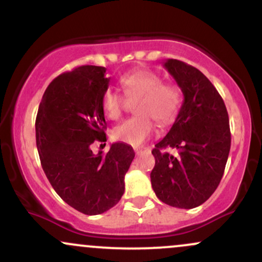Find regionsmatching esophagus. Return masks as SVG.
Listing matches in <instances>:
<instances>
[{
	"instance_id": "obj_1",
	"label": "esophagus",
	"mask_w": 262,
	"mask_h": 262,
	"mask_svg": "<svg viewBox=\"0 0 262 262\" xmlns=\"http://www.w3.org/2000/svg\"><path fill=\"white\" fill-rule=\"evenodd\" d=\"M145 150H146L145 148H134V151H135V154H137V155H140L141 152H144Z\"/></svg>"
}]
</instances>
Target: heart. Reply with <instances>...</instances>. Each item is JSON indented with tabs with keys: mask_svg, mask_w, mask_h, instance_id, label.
I'll use <instances>...</instances> for the list:
<instances>
[{
	"mask_svg": "<svg viewBox=\"0 0 262 262\" xmlns=\"http://www.w3.org/2000/svg\"><path fill=\"white\" fill-rule=\"evenodd\" d=\"M121 85L129 101L137 102L135 112L139 114L114 128L112 135L116 140L139 146L154 134L152 119L160 125H166L175 118L181 103V95L175 85L162 82L160 75L146 69L122 76ZM126 99L116 90L107 89L101 101L107 118L118 121L128 106Z\"/></svg>",
	"mask_w": 262,
	"mask_h": 262,
	"instance_id": "1",
	"label": "heart"
}]
</instances>
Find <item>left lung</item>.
<instances>
[{
    "label": "left lung",
    "instance_id": "1",
    "mask_svg": "<svg viewBox=\"0 0 262 262\" xmlns=\"http://www.w3.org/2000/svg\"><path fill=\"white\" fill-rule=\"evenodd\" d=\"M165 69L183 93L176 121L152 149L151 186L161 202L191 209L212 196L223 177L230 150L229 117L217 89L200 70L176 59ZM176 148V157L164 151Z\"/></svg>",
    "mask_w": 262,
    "mask_h": 262
}]
</instances>
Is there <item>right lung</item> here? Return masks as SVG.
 Here are the masks:
<instances>
[{
	"instance_id": "right-lung-1",
	"label": "right lung",
	"mask_w": 262,
	"mask_h": 262,
	"mask_svg": "<svg viewBox=\"0 0 262 262\" xmlns=\"http://www.w3.org/2000/svg\"><path fill=\"white\" fill-rule=\"evenodd\" d=\"M110 80L103 66H79L59 75L45 90L35 119L39 158L50 185L87 215L119 202L135 156L124 143L112 144L106 155H95L90 148L96 140H107L101 101Z\"/></svg>"
}]
</instances>
